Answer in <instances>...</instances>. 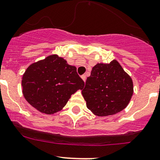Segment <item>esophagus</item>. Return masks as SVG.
I'll use <instances>...</instances> for the list:
<instances>
[{"label":"esophagus","instance_id":"esophagus-1","mask_svg":"<svg viewBox=\"0 0 160 160\" xmlns=\"http://www.w3.org/2000/svg\"><path fill=\"white\" fill-rule=\"evenodd\" d=\"M81 77H82V80H83L84 82H85V80H86V75H82Z\"/></svg>","mask_w":160,"mask_h":160}]
</instances>
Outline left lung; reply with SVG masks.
Masks as SVG:
<instances>
[{"instance_id":"1","label":"left lung","mask_w":160,"mask_h":160,"mask_svg":"<svg viewBox=\"0 0 160 160\" xmlns=\"http://www.w3.org/2000/svg\"><path fill=\"white\" fill-rule=\"evenodd\" d=\"M133 93L132 78L117 60L95 65L82 91L87 108L99 117L119 113L128 105Z\"/></svg>"}]
</instances>
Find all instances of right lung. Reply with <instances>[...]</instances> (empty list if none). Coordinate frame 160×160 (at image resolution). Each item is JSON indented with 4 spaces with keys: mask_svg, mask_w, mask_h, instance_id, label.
I'll use <instances>...</instances> for the list:
<instances>
[{
    "mask_svg": "<svg viewBox=\"0 0 160 160\" xmlns=\"http://www.w3.org/2000/svg\"><path fill=\"white\" fill-rule=\"evenodd\" d=\"M85 82L76 67L57 55L30 65L22 78L23 94L27 102L46 114L61 111L72 94L82 90Z\"/></svg>",
    "mask_w": 160,
    "mask_h": 160,
    "instance_id": "1",
    "label": "right lung"
}]
</instances>
